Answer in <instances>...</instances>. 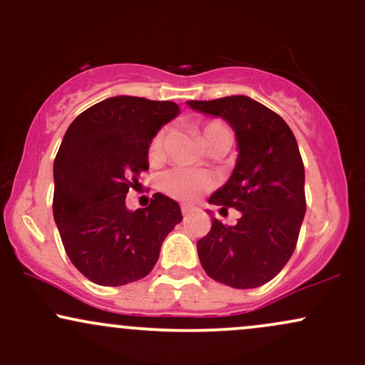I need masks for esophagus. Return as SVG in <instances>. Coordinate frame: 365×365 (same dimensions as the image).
Here are the masks:
<instances>
[{
	"mask_svg": "<svg viewBox=\"0 0 365 365\" xmlns=\"http://www.w3.org/2000/svg\"><path fill=\"white\" fill-rule=\"evenodd\" d=\"M192 212H194V207L187 206V204H183V206H182V215L183 216H188V215H192Z\"/></svg>",
	"mask_w": 365,
	"mask_h": 365,
	"instance_id": "obj_1",
	"label": "esophagus"
}]
</instances>
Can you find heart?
Listing matches in <instances>:
<instances>
[{
  "mask_svg": "<svg viewBox=\"0 0 365 365\" xmlns=\"http://www.w3.org/2000/svg\"><path fill=\"white\" fill-rule=\"evenodd\" d=\"M195 132L206 149L211 148L220 139L230 137L228 130L221 121H206V123L199 125ZM166 135H168V130L161 128L150 140L148 158L153 165H159L165 159ZM159 185L171 197H177L180 200H194L212 185V180L202 171L175 168L163 175L161 180H159Z\"/></svg>",
  "mask_w": 365,
  "mask_h": 365,
  "instance_id": "heart-1",
  "label": "heart"
}]
</instances>
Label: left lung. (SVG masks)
<instances>
[{"mask_svg":"<svg viewBox=\"0 0 365 365\" xmlns=\"http://www.w3.org/2000/svg\"><path fill=\"white\" fill-rule=\"evenodd\" d=\"M195 111L221 116L235 130L237 166L209 202L228 215L240 211L235 226L212 217L197 242L209 278L232 288H257L273 279L292 257L305 215V171L290 127L278 113L247 96L188 101Z\"/></svg>","mask_w":365,"mask_h":365,"instance_id":"left-lung-1","label":"left lung"}]
</instances>
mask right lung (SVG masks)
<instances>
[{
  "mask_svg": "<svg viewBox=\"0 0 365 365\" xmlns=\"http://www.w3.org/2000/svg\"><path fill=\"white\" fill-rule=\"evenodd\" d=\"M178 113L177 103L116 96L66 130L54 158L53 216L70 261L92 283L121 287L148 276L182 221L178 202L159 192L145 209L125 206L149 170L150 140Z\"/></svg>",
  "mask_w": 365,
  "mask_h": 365,
  "instance_id": "obj_1",
  "label": "right lung"
}]
</instances>
